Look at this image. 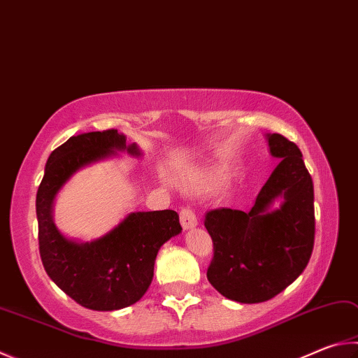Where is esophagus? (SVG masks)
I'll return each instance as SVG.
<instances>
[{
    "instance_id": "obj_1",
    "label": "esophagus",
    "mask_w": 358,
    "mask_h": 358,
    "mask_svg": "<svg viewBox=\"0 0 358 358\" xmlns=\"http://www.w3.org/2000/svg\"><path fill=\"white\" fill-rule=\"evenodd\" d=\"M180 222L183 225L185 230H189L194 229V227H197V216L196 213H194L191 208H183V210L180 211Z\"/></svg>"
}]
</instances>
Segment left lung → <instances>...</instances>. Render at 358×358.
Masks as SVG:
<instances>
[{
    "label": "left lung",
    "mask_w": 358,
    "mask_h": 358,
    "mask_svg": "<svg viewBox=\"0 0 358 358\" xmlns=\"http://www.w3.org/2000/svg\"><path fill=\"white\" fill-rule=\"evenodd\" d=\"M280 159L250 211L217 208L205 214L214 255L206 277L220 294L241 303L269 301L307 268L315 244V194L302 152L282 134H268ZM282 205L272 210L278 197Z\"/></svg>",
    "instance_id": "left-lung-1"
}]
</instances>
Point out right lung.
I'll list each match as a JSON object with an SVG mask.
<instances>
[{
    "label": "right lung",
    "mask_w": 358,
    "mask_h": 358,
    "mask_svg": "<svg viewBox=\"0 0 358 358\" xmlns=\"http://www.w3.org/2000/svg\"><path fill=\"white\" fill-rule=\"evenodd\" d=\"M128 152L141 157L136 144L117 129L84 133L64 142L50 155L37 189L38 252L48 277L83 307L113 311L129 307L145 294L153 278L161 245L181 231L173 210L131 213L95 241L76 243L53 222V201L81 167Z\"/></svg>",
    "instance_id": "right-lung-1"
}]
</instances>
